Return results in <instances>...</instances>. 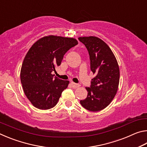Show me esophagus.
I'll return each mask as SVG.
<instances>
[{"instance_id": "34e87169", "label": "esophagus", "mask_w": 147, "mask_h": 147, "mask_svg": "<svg viewBox=\"0 0 147 147\" xmlns=\"http://www.w3.org/2000/svg\"><path fill=\"white\" fill-rule=\"evenodd\" d=\"M71 84L72 87H73V88H74V89H76V88H78V87L80 86L79 84L74 83V82H72L71 83Z\"/></svg>"}]
</instances>
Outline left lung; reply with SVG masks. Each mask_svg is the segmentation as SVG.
<instances>
[{"label":"left lung","mask_w":147,"mask_h":147,"mask_svg":"<svg viewBox=\"0 0 147 147\" xmlns=\"http://www.w3.org/2000/svg\"><path fill=\"white\" fill-rule=\"evenodd\" d=\"M88 49L91 70L95 76L91 80L90 88H86L88 96L80 100L84 108L98 111L106 108L118 90L120 78L119 65L111 49L101 39L94 36L80 37Z\"/></svg>","instance_id":"left-lung-1"}]
</instances>
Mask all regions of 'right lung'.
I'll return each instance as SVG.
<instances>
[{
  "instance_id": "add662e5",
  "label": "right lung",
  "mask_w": 147,
  "mask_h": 147,
  "mask_svg": "<svg viewBox=\"0 0 147 147\" xmlns=\"http://www.w3.org/2000/svg\"><path fill=\"white\" fill-rule=\"evenodd\" d=\"M76 39L50 35L33 44L22 64L21 82L24 94L32 105L49 109L56 105L69 81L54 77L64 54L78 44Z\"/></svg>"
}]
</instances>
